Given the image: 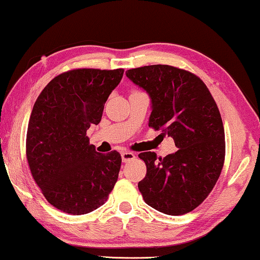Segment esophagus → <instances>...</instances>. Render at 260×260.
<instances>
[{
  "mask_svg": "<svg viewBox=\"0 0 260 260\" xmlns=\"http://www.w3.org/2000/svg\"><path fill=\"white\" fill-rule=\"evenodd\" d=\"M134 158H135V155L133 154V152L127 151V150H125V151H122V152H121V159H122V162H123V163L129 162V160L134 159Z\"/></svg>",
  "mask_w": 260,
  "mask_h": 260,
  "instance_id": "obj_1",
  "label": "esophagus"
}]
</instances>
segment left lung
<instances>
[{
  "mask_svg": "<svg viewBox=\"0 0 260 260\" xmlns=\"http://www.w3.org/2000/svg\"><path fill=\"white\" fill-rule=\"evenodd\" d=\"M126 76L151 100L149 127L174 139L178 150L166 157L141 152L147 175L138 186L143 200L168 215L197 208L215 186L225 155L220 111L203 81L168 64L129 69Z\"/></svg>",
  "mask_w": 260,
  "mask_h": 260,
  "instance_id": "left-lung-1",
  "label": "left lung"
}]
</instances>
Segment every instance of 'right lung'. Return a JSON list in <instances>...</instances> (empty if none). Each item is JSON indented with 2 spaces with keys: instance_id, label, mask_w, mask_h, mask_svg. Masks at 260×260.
I'll use <instances>...</instances> for the list:
<instances>
[{
  "instance_id": "1",
  "label": "right lung",
  "mask_w": 260,
  "mask_h": 260,
  "mask_svg": "<svg viewBox=\"0 0 260 260\" xmlns=\"http://www.w3.org/2000/svg\"><path fill=\"white\" fill-rule=\"evenodd\" d=\"M123 69H73L57 75L37 98L28 120L26 158L44 197L63 213L82 215L109 199L121 166L118 151L101 154L86 131L102 120L104 104Z\"/></svg>"
}]
</instances>
